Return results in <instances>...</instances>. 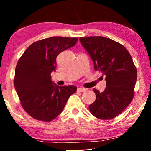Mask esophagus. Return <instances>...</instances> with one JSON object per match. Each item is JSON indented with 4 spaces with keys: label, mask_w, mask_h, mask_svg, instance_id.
<instances>
[{
    "label": "esophagus",
    "mask_w": 151,
    "mask_h": 151,
    "mask_svg": "<svg viewBox=\"0 0 151 151\" xmlns=\"http://www.w3.org/2000/svg\"><path fill=\"white\" fill-rule=\"evenodd\" d=\"M86 90H87V89L83 88H79L78 89V91L79 92H84V91H86Z\"/></svg>",
    "instance_id": "obj_1"
}]
</instances>
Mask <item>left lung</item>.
Listing matches in <instances>:
<instances>
[{"instance_id":"obj_1","label":"left lung","mask_w":151,"mask_h":151,"mask_svg":"<svg viewBox=\"0 0 151 151\" xmlns=\"http://www.w3.org/2000/svg\"><path fill=\"white\" fill-rule=\"evenodd\" d=\"M90 55L94 70L105 76L106 88L102 93L93 89L96 99L89 105L96 118L112 119L121 114L134 97L137 72L128 50L122 44L103 36L80 38Z\"/></svg>"}]
</instances>
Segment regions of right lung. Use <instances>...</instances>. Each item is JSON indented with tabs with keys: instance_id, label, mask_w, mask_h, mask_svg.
Wrapping results in <instances>:
<instances>
[{
	"instance_id": "obj_1",
	"label": "right lung",
	"mask_w": 151,
	"mask_h": 151,
	"mask_svg": "<svg viewBox=\"0 0 151 151\" xmlns=\"http://www.w3.org/2000/svg\"><path fill=\"white\" fill-rule=\"evenodd\" d=\"M78 38L51 37L36 41L25 50L16 66L14 85L23 109L36 120L49 122L59 115L76 86H58L51 80L56 58L75 46Z\"/></svg>"
}]
</instances>
